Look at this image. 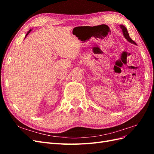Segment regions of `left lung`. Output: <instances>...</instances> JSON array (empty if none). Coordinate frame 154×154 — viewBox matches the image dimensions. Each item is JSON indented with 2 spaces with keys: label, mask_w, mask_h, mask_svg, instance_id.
<instances>
[{
  "label": "left lung",
  "mask_w": 154,
  "mask_h": 154,
  "mask_svg": "<svg viewBox=\"0 0 154 154\" xmlns=\"http://www.w3.org/2000/svg\"><path fill=\"white\" fill-rule=\"evenodd\" d=\"M119 26H120V27H121V29H122V31H123V35H124V36H125V38L126 39H127L128 42H130V43L136 44V43L130 37L129 34H128V31H127V28H126V27H125V26H123V25H120Z\"/></svg>",
  "instance_id": "1"
}]
</instances>
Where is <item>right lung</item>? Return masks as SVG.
<instances>
[{
	"mask_svg": "<svg viewBox=\"0 0 154 154\" xmlns=\"http://www.w3.org/2000/svg\"><path fill=\"white\" fill-rule=\"evenodd\" d=\"M31 29H30V30H29V31H28V32H27V34H26V36H27V35H28V34H29V32H31Z\"/></svg>",
	"mask_w": 154,
	"mask_h": 154,
	"instance_id": "obj_1",
	"label": "right lung"
}]
</instances>
